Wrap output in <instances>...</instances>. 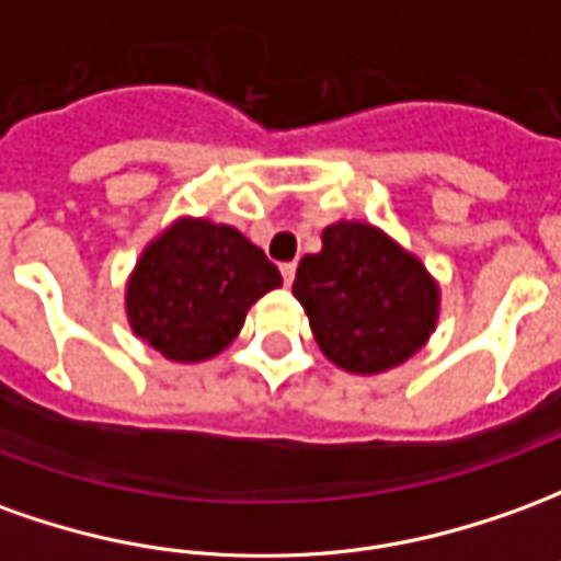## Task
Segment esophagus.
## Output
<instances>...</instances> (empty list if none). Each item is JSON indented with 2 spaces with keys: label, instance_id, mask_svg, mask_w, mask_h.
Returning <instances> with one entry per match:
<instances>
[{
  "label": "esophagus",
  "instance_id": "34e87169",
  "mask_svg": "<svg viewBox=\"0 0 561 561\" xmlns=\"http://www.w3.org/2000/svg\"><path fill=\"white\" fill-rule=\"evenodd\" d=\"M282 282H285V285H291L294 282V273H297V264H294V261H288V264H282Z\"/></svg>",
  "mask_w": 561,
  "mask_h": 561
}]
</instances>
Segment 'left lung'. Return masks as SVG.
<instances>
[{
	"label": "left lung",
	"mask_w": 561,
	"mask_h": 561,
	"mask_svg": "<svg viewBox=\"0 0 561 561\" xmlns=\"http://www.w3.org/2000/svg\"><path fill=\"white\" fill-rule=\"evenodd\" d=\"M294 297L321 352L352 374H379L425 346L437 319V285L382 230L340 221L321 252L297 267Z\"/></svg>",
	"instance_id": "left-lung-1"
}]
</instances>
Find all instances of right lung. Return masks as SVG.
<instances>
[{"mask_svg": "<svg viewBox=\"0 0 561 561\" xmlns=\"http://www.w3.org/2000/svg\"><path fill=\"white\" fill-rule=\"evenodd\" d=\"M279 285L276 264L240 230L179 221L136 264L127 316L170 362H203L240 334L249 307Z\"/></svg>", "mask_w": 561, "mask_h": 561, "instance_id": "obj_1", "label": "right lung"}]
</instances>
